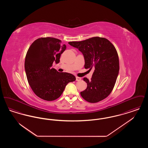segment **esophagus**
Masks as SVG:
<instances>
[{"label":"esophagus","mask_w":148,"mask_h":148,"mask_svg":"<svg viewBox=\"0 0 148 148\" xmlns=\"http://www.w3.org/2000/svg\"><path fill=\"white\" fill-rule=\"evenodd\" d=\"M80 80H81V78H80V77H76V80H77V81H80Z\"/></svg>","instance_id":"obj_1"}]
</instances>
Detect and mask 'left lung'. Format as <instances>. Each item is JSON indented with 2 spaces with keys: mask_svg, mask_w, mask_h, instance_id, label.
I'll return each mask as SVG.
<instances>
[{
  "mask_svg": "<svg viewBox=\"0 0 148 148\" xmlns=\"http://www.w3.org/2000/svg\"><path fill=\"white\" fill-rule=\"evenodd\" d=\"M68 43L83 54L85 69H94L91 80L83 79L87 88L80 92L82 98L91 103L106 98L113 90L119 71V57L113 44L98 36Z\"/></svg>",
  "mask_w": 148,
  "mask_h": 148,
  "instance_id": "1",
  "label": "left lung"
}]
</instances>
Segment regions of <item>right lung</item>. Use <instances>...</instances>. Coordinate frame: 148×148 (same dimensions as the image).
I'll list each match as a JSON object with an SVG mask.
<instances>
[{
    "instance_id": "obj_1",
    "label": "right lung",
    "mask_w": 148,
    "mask_h": 148,
    "mask_svg": "<svg viewBox=\"0 0 148 148\" xmlns=\"http://www.w3.org/2000/svg\"><path fill=\"white\" fill-rule=\"evenodd\" d=\"M66 45L54 38L37 39L30 46L25 60V71L29 84L40 98L53 101L59 98L69 82L76 79L68 73H60L52 68L60 62Z\"/></svg>"
}]
</instances>
